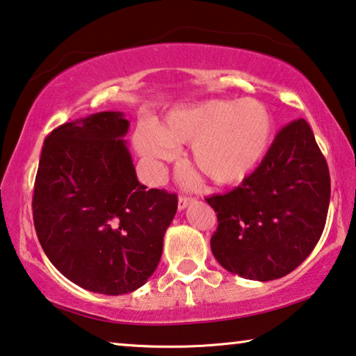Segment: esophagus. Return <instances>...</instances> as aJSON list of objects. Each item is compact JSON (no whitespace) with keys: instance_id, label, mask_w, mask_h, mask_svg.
<instances>
[{"instance_id":"esophagus-1","label":"esophagus","mask_w":356,"mask_h":356,"mask_svg":"<svg viewBox=\"0 0 356 356\" xmlns=\"http://www.w3.org/2000/svg\"><path fill=\"white\" fill-rule=\"evenodd\" d=\"M193 201V198L192 196H185V195H182V196H179V203H177V208H179V211H184L185 208H187V206L192 203Z\"/></svg>"}]
</instances>
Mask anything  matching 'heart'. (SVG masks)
Returning a JSON list of instances; mask_svg holds the SVG:
<instances>
[{
  "mask_svg": "<svg viewBox=\"0 0 356 356\" xmlns=\"http://www.w3.org/2000/svg\"><path fill=\"white\" fill-rule=\"evenodd\" d=\"M273 129V116L261 100H206L172 110L161 129H142L136 147L158 164L171 160L174 144H192L193 166L212 184L232 185L246 179L264 160Z\"/></svg>",
  "mask_w": 356,
  "mask_h": 356,
  "instance_id": "b5f03b06",
  "label": "heart"
}]
</instances>
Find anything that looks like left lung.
<instances>
[{"label": "left lung", "instance_id": "obj_1", "mask_svg": "<svg viewBox=\"0 0 356 356\" xmlns=\"http://www.w3.org/2000/svg\"><path fill=\"white\" fill-rule=\"evenodd\" d=\"M331 198L327 163L305 120L275 137L240 187L206 201L217 212L211 249L222 267L246 280L284 277L314 251Z\"/></svg>", "mask_w": 356, "mask_h": 356}]
</instances>
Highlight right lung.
Masks as SVG:
<instances>
[{"label": "right lung", "instance_id": "right-lung-1", "mask_svg": "<svg viewBox=\"0 0 356 356\" xmlns=\"http://www.w3.org/2000/svg\"><path fill=\"white\" fill-rule=\"evenodd\" d=\"M127 129L121 111H100L52 131L31 203L51 264L72 283L107 296L147 283L177 211L176 193L137 180Z\"/></svg>", "mask_w": 356, "mask_h": 356}]
</instances>
